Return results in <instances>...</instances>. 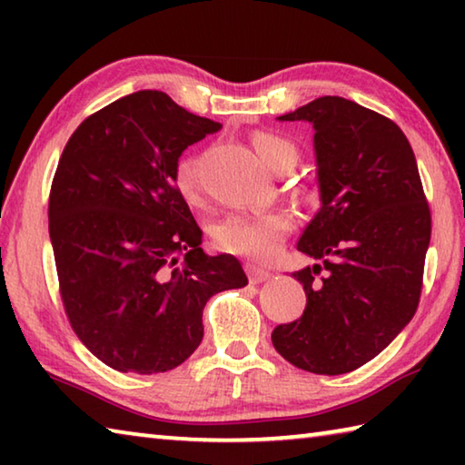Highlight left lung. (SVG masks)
Instances as JSON below:
<instances>
[{
	"label": "left lung",
	"instance_id": "8db88e82",
	"mask_svg": "<svg viewBox=\"0 0 465 465\" xmlns=\"http://www.w3.org/2000/svg\"><path fill=\"white\" fill-rule=\"evenodd\" d=\"M222 124L141 90L69 137L49 196L61 299L75 334L116 371H170L203 341L215 293L248 282L232 254L209 256L176 188L186 147Z\"/></svg>",
	"mask_w": 465,
	"mask_h": 465
}]
</instances>
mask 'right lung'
Returning <instances> with one entry per match:
<instances>
[{
  "label": "right lung",
  "instance_id": "1",
  "mask_svg": "<svg viewBox=\"0 0 465 465\" xmlns=\"http://www.w3.org/2000/svg\"><path fill=\"white\" fill-rule=\"evenodd\" d=\"M279 121L313 131L318 211L297 242L303 316L274 328L272 344L303 371L351 373L419 308L430 242L419 166L398 124L352 100L324 96Z\"/></svg>",
  "mask_w": 465,
  "mask_h": 465
}]
</instances>
